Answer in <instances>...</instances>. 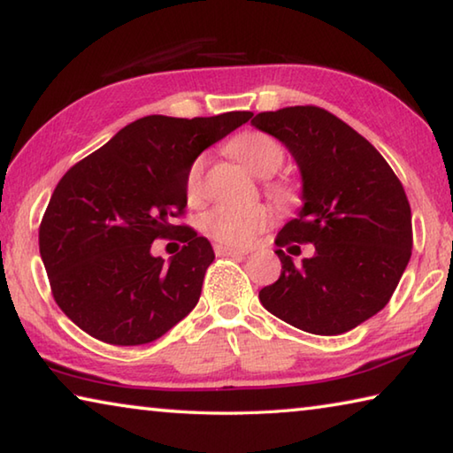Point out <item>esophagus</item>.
Wrapping results in <instances>:
<instances>
[{
  "instance_id": "esophagus-1",
  "label": "esophagus",
  "mask_w": 453,
  "mask_h": 453,
  "mask_svg": "<svg viewBox=\"0 0 453 453\" xmlns=\"http://www.w3.org/2000/svg\"><path fill=\"white\" fill-rule=\"evenodd\" d=\"M213 251H216V256L219 257H242V256H248V250H240V248H229V245H213Z\"/></svg>"
}]
</instances>
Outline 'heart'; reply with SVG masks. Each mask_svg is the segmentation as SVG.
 Returning a JSON list of instances; mask_svg holds the SVG:
<instances>
[{"label": "heart", "instance_id": "heart-1", "mask_svg": "<svg viewBox=\"0 0 453 453\" xmlns=\"http://www.w3.org/2000/svg\"><path fill=\"white\" fill-rule=\"evenodd\" d=\"M227 148L259 178L273 175L281 167L283 159H286L283 145L275 137L264 132H243L235 135ZM203 173L205 156H197L189 164L186 173V196L191 203L199 202L203 196ZM265 189L275 202L283 205L297 202L296 188L283 180L270 181ZM270 221L272 211L264 203H219L203 213L202 219H199V226H202L203 234H208L211 240L219 242L221 245L243 248V245L254 242L270 226Z\"/></svg>", "mask_w": 453, "mask_h": 453}]
</instances>
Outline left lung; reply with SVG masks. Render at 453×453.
<instances>
[{"label": "left lung", "instance_id": "8db88e82", "mask_svg": "<svg viewBox=\"0 0 453 453\" xmlns=\"http://www.w3.org/2000/svg\"><path fill=\"white\" fill-rule=\"evenodd\" d=\"M300 165L303 208L275 237L280 280L259 291L275 318L340 335L386 308L411 257V210L402 181L373 145L324 107L296 105L251 119ZM311 242L294 265L282 251Z\"/></svg>", "mask_w": 453, "mask_h": 453}]
</instances>
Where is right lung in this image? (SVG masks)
Segmentation results:
<instances>
[{
    "mask_svg": "<svg viewBox=\"0 0 453 453\" xmlns=\"http://www.w3.org/2000/svg\"><path fill=\"white\" fill-rule=\"evenodd\" d=\"M254 113L148 116L65 172L40 226L53 300L83 332L111 346L150 343L196 308L211 243L175 226L188 205L189 164ZM156 239L183 241L165 265Z\"/></svg>",
    "mask_w": 453,
    "mask_h": 453,
    "instance_id": "add662e5",
    "label": "right lung"
}]
</instances>
